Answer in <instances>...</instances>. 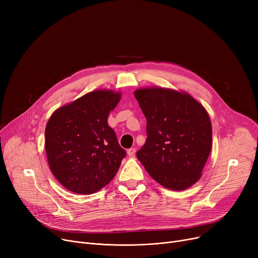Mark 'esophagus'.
<instances>
[{
  "label": "esophagus",
  "instance_id": "34e87169",
  "mask_svg": "<svg viewBox=\"0 0 258 258\" xmlns=\"http://www.w3.org/2000/svg\"><path fill=\"white\" fill-rule=\"evenodd\" d=\"M135 154H136V148H130V150H127V156L133 157Z\"/></svg>",
  "mask_w": 258,
  "mask_h": 258
}]
</instances>
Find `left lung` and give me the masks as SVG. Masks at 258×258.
I'll use <instances>...</instances> for the list:
<instances>
[{
  "instance_id": "8db88e82",
  "label": "left lung",
  "mask_w": 258,
  "mask_h": 258,
  "mask_svg": "<svg viewBox=\"0 0 258 258\" xmlns=\"http://www.w3.org/2000/svg\"><path fill=\"white\" fill-rule=\"evenodd\" d=\"M134 94L147 121L138 160L167 189L192 186L202 177L212 145L206 108L188 93L171 89L142 88Z\"/></svg>"
}]
</instances>
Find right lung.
<instances>
[{"mask_svg":"<svg viewBox=\"0 0 258 258\" xmlns=\"http://www.w3.org/2000/svg\"><path fill=\"white\" fill-rule=\"evenodd\" d=\"M121 93L95 90L58 107L48 120L45 147L49 167L68 190L91 195L110 183L126 156L107 117Z\"/></svg>","mask_w":258,"mask_h":258,"instance_id":"add662e5","label":"right lung"}]
</instances>
